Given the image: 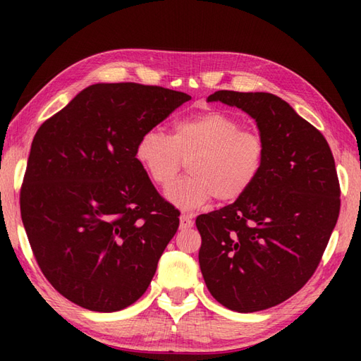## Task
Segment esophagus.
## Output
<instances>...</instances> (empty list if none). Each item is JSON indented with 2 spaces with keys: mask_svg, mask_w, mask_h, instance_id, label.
<instances>
[{
  "mask_svg": "<svg viewBox=\"0 0 361 361\" xmlns=\"http://www.w3.org/2000/svg\"><path fill=\"white\" fill-rule=\"evenodd\" d=\"M194 226V220L190 214H183L180 217V228L181 229H188V228H192Z\"/></svg>",
  "mask_w": 361,
  "mask_h": 361,
  "instance_id": "1",
  "label": "esophagus"
}]
</instances>
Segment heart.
<instances>
[{
  "instance_id": "1",
  "label": "heart",
  "mask_w": 361,
  "mask_h": 361,
  "mask_svg": "<svg viewBox=\"0 0 361 361\" xmlns=\"http://www.w3.org/2000/svg\"><path fill=\"white\" fill-rule=\"evenodd\" d=\"M135 158L153 185L166 188L189 159L185 176L167 189L166 197L181 209L192 211L211 202L239 200L264 171V137L245 130L233 114L208 110L173 122L172 135L147 128L137 137Z\"/></svg>"
}]
</instances>
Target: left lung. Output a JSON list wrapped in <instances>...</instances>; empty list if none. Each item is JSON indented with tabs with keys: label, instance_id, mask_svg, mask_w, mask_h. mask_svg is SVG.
Returning <instances> with one entry per match:
<instances>
[{
	"label": "left lung",
	"instance_id": "left-lung-1",
	"mask_svg": "<svg viewBox=\"0 0 361 361\" xmlns=\"http://www.w3.org/2000/svg\"><path fill=\"white\" fill-rule=\"evenodd\" d=\"M248 113L267 145L264 171L247 194L195 220L206 287L226 309L274 307L315 273L340 214V183L326 137L281 97L220 90Z\"/></svg>",
	"mask_w": 361,
	"mask_h": 361
}]
</instances>
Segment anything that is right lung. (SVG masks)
I'll list each match as a JSON object with an SVG mask.
<instances>
[{
    "label": "right lung",
    "mask_w": 361,
    "mask_h": 361,
    "mask_svg": "<svg viewBox=\"0 0 361 361\" xmlns=\"http://www.w3.org/2000/svg\"><path fill=\"white\" fill-rule=\"evenodd\" d=\"M189 99L155 85L96 83L37 130L21 220L44 278L71 302L118 312L147 290L180 212L158 194L135 147Z\"/></svg>",
    "instance_id": "add662e5"
}]
</instances>
